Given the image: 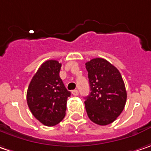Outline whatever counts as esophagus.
<instances>
[{
  "label": "esophagus",
  "mask_w": 151,
  "mask_h": 151,
  "mask_svg": "<svg viewBox=\"0 0 151 151\" xmlns=\"http://www.w3.org/2000/svg\"><path fill=\"white\" fill-rule=\"evenodd\" d=\"M72 94L73 95H75V96H77V95H78V91L77 89H74V90L72 91Z\"/></svg>",
  "instance_id": "34e87169"
}]
</instances>
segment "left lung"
I'll return each mask as SVG.
<instances>
[{"label": "left lung", "instance_id": "1", "mask_svg": "<svg viewBox=\"0 0 151 151\" xmlns=\"http://www.w3.org/2000/svg\"><path fill=\"white\" fill-rule=\"evenodd\" d=\"M90 94L85 97L88 118L98 125L113 122L123 111L127 91L118 69L103 58L85 63Z\"/></svg>", "mask_w": 151, "mask_h": 151}]
</instances>
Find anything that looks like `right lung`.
<instances>
[{
  "instance_id": "1",
  "label": "right lung",
  "mask_w": 151,
  "mask_h": 151,
  "mask_svg": "<svg viewBox=\"0 0 151 151\" xmlns=\"http://www.w3.org/2000/svg\"><path fill=\"white\" fill-rule=\"evenodd\" d=\"M61 67L56 60L45 62L33 77L27 91L30 111L48 127L56 125L64 118L67 101L71 95L59 75Z\"/></svg>"
}]
</instances>
